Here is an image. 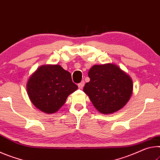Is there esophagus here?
<instances>
[{"instance_id": "34e87169", "label": "esophagus", "mask_w": 160, "mask_h": 160, "mask_svg": "<svg viewBox=\"0 0 160 160\" xmlns=\"http://www.w3.org/2000/svg\"><path fill=\"white\" fill-rule=\"evenodd\" d=\"M84 84H85V83H84V82H83V81H82V82L81 83H79L78 84V88H80V89H82L83 88V86H84Z\"/></svg>"}]
</instances>
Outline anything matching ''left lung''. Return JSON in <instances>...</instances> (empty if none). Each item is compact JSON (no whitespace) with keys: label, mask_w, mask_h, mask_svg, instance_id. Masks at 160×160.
<instances>
[{"label":"left lung","mask_w":160,"mask_h":160,"mask_svg":"<svg viewBox=\"0 0 160 160\" xmlns=\"http://www.w3.org/2000/svg\"><path fill=\"white\" fill-rule=\"evenodd\" d=\"M90 82L83 91L103 114L115 112L125 106L132 93V80L116 64L94 65L88 72Z\"/></svg>","instance_id":"8db88e82"}]
</instances>
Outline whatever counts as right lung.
<instances>
[{
	"label": "right lung",
	"instance_id": "add662e5",
	"mask_svg": "<svg viewBox=\"0 0 160 160\" xmlns=\"http://www.w3.org/2000/svg\"><path fill=\"white\" fill-rule=\"evenodd\" d=\"M77 88L70 73L58 64L40 67L27 83L31 102L37 108L48 114L58 111L68 96Z\"/></svg>",
	"mask_w": 160,
	"mask_h": 160
}]
</instances>
